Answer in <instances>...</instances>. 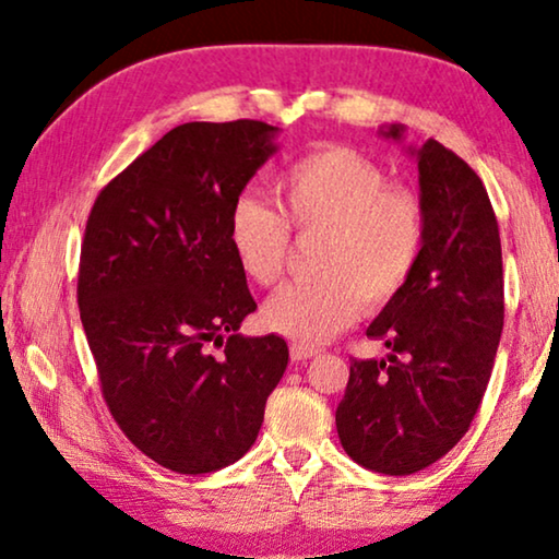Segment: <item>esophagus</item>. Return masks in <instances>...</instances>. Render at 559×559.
<instances>
[{
  "label": "esophagus",
  "mask_w": 559,
  "mask_h": 559,
  "mask_svg": "<svg viewBox=\"0 0 559 559\" xmlns=\"http://www.w3.org/2000/svg\"><path fill=\"white\" fill-rule=\"evenodd\" d=\"M289 356H293V361H310V358L318 356V348L293 343V346H289Z\"/></svg>",
  "instance_id": "obj_1"
}]
</instances>
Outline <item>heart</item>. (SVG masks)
Returning a JSON list of instances; mask_svg holds the SVG:
<instances>
[{
	"instance_id": "obj_1",
	"label": "heart",
	"mask_w": 559,
	"mask_h": 559,
	"mask_svg": "<svg viewBox=\"0 0 559 559\" xmlns=\"http://www.w3.org/2000/svg\"><path fill=\"white\" fill-rule=\"evenodd\" d=\"M280 213L239 195L228 211V247L239 270L272 287L287 270L293 236H318V280L285 287L266 302L262 323L300 346H320L366 308L394 302L425 254L423 198L394 186L377 159L328 144L297 157L277 178Z\"/></svg>"
}]
</instances>
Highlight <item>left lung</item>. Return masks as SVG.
<instances>
[{
    "mask_svg": "<svg viewBox=\"0 0 559 559\" xmlns=\"http://www.w3.org/2000/svg\"><path fill=\"white\" fill-rule=\"evenodd\" d=\"M402 140L404 127L381 129ZM427 216L425 254L404 293L366 328L386 358H354L335 409L341 445L364 468L409 476L468 432L503 331L496 213L468 163L427 140L409 147Z\"/></svg>",
    "mask_w": 559,
    "mask_h": 559,
    "instance_id": "obj_1",
    "label": "left lung"
}]
</instances>
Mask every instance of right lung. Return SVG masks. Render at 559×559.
<instances>
[{
    "instance_id": "add662e5",
    "label": "right lung",
    "mask_w": 559,
    "mask_h": 559,
    "mask_svg": "<svg viewBox=\"0 0 559 559\" xmlns=\"http://www.w3.org/2000/svg\"><path fill=\"white\" fill-rule=\"evenodd\" d=\"M277 132L254 119L175 127L86 221L79 308L106 407L175 473L239 461L287 369L285 338L239 333L257 302L228 247V211L277 152Z\"/></svg>"
}]
</instances>
